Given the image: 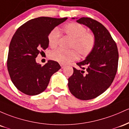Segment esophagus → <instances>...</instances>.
Returning <instances> with one entry per match:
<instances>
[{"label": "esophagus", "mask_w": 129, "mask_h": 129, "mask_svg": "<svg viewBox=\"0 0 129 129\" xmlns=\"http://www.w3.org/2000/svg\"><path fill=\"white\" fill-rule=\"evenodd\" d=\"M60 66H61V69H63V68H64L65 67H66V65H64V64H60Z\"/></svg>", "instance_id": "esophagus-1"}]
</instances>
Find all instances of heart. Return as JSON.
Returning <instances> with one entry per match:
<instances>
[{"label":"heart","mask_w":129,"mask_h":129,"mask_svg":"<svg viewBox=\"0 0 129 129\" xmlns=\"http://www.w3.org/2000/svg\"><path fill=\"white\" fill-rule=\"evenodd\" d=\"M63 31L66 36L72 39L69 48L73 49L68 51L57 49L52 52L50 56L52 60L62 64H67L76 60L79 53L81 57H86L92 51L96 43L95 37L92 33L88 32L83 25L76 22L69 23L64 26ZM60 37V32L57 28L52 30L48 37L50 47H57Z\"/></svg>","instance_id":"1"}]
</instances>
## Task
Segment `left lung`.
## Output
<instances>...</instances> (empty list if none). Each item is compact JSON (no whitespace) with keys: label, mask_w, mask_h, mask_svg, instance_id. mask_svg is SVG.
I'll return each instance as SVG.
<instances>
[{"label":"left lung","mask_w":129,"mask_h":129,"mask_svg":"<svg viewBox=\"0 0 129 129\" xmlns=\"http://www.w3.org/2000/svg\"><path fill=\"white\" fill-rule=\"evenodd\" d=\"M76 19L91 30L96 39L92 51L77 63L82 69L73 68V74L68 79L72 94L86 101L97 98L110 87L116 74L119 55L116 44L102 24L89 18Z\"/></svg>","instance_id":"8db88e82"}]
</instances>
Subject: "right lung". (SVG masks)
<instances>
[{"mask_svg":"<svg viewBox=\"0 0 129 129\" xmlns=\"http://www.w3.org/2000/svg\"><path fill=\"white\" fill-rule=\"evenodd\" d=\"M39 17L19 27L10 42L7 68L13 83L29 96L44 91L50 79L61 68L58 63L49 60L43 66L37 63L38 55L49 47V33L67 19Z\"/></svg>","mask_w":129,"mask_h":129,"instance_id":"obj_1","label":"right lung"}]
</instances>
